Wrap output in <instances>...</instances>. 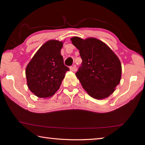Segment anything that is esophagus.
<instances>
[{
  "mask_svg": "<svg viewBox=\"0 0 145 145\" xmlns=\"http://www.w3.org/2000/svg\"><path fill=\"white\" fill-rule=\"evenodd\" d=\"M70 69L71 71H72V72H76V71H77V67H76L75 65H73L72 67H70Z\"/></svg>",
  "mask_w": 145,
  "mask_h": 145,
  "instance_id": "1",
  "label": "esophagus"
}]
</instances>
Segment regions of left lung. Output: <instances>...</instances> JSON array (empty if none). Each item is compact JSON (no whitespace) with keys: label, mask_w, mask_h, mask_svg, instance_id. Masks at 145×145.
<instances>
[{"label":"left lung","mask_w":145,"mask_h":145,"mask_svg":"<svg viewBox=\"0 0 145 145\" xmlns=\"http://www.w3.org/2000/svg\"><path fill=\"white\" fill-rule=\"evenodd\" d=\"M71 41L79 50L82 60L75 75L83 88L94 99L109 97L121 79V65L118 57L98 39L73 37Z\"/></svg>","instance_id":"8db88e82"}]
</instances>
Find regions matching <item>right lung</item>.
Segmentation results:
<instances>
[{"instance_id": "add662e5", "label": "right lung", "mask_w": 145, "mask_h": 145, "mask_svg": "<svg viewBox=\"0 0 145 145\" xmlns=\"http://www.w3.org/2000/svg\"><path fill=\"white\" fill-rule=\"evenodd\" d=\"M63 42L49 40L41 46L27 66L29 89L40 98L50 97L59 89L68 67L61 55Z\"/></svg>"}]
</instances>
